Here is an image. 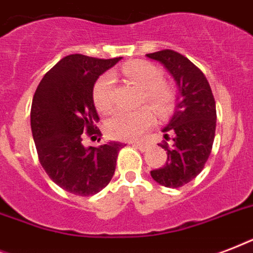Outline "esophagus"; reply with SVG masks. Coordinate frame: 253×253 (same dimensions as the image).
I'll list each match as a JSON object with an SVG mask.
<instances>
[{"label":"esophagus","mask_w":253,"mask_h":253,"mask_svg":"<svg viewBox=\"0 0 253 253\" xmlns=\"http://www.w3.org/2000/svg\"><path fill=\"white\" fill-rule=\"evenodd\" d=\"M132 146H134L135 148H138V150L142 151V152H146V151L148 150V147H150V144H148V143L134 142V143H132Z\"/></svg>","instance_id":"1"}]
</instances>
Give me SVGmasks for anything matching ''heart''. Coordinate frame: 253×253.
Instances as JSON below:
<instances>
[{
  "label": "heart",
  "mask_w": 253,
  "mask_h": 253,
  "mask_svg": "<svg viewBox=\"0 0 253 253\" xmlns=\"http://www.w3.org/2000/svg\"><path fill=\"white\" fill-rule=\"evenodd\" d=\"M121 72L127 80L142 89V101L147 102L155 113L166 117L174 109L176 93L170 84L163 80L162 69L150 61H128ZM113 85L114 77L105 73L93 87V102L97 110L107 113L113 106ZM154 123V115L150 109L142 107L136 111H117L106 123L107 134L111 138L132 140L140 138Z\"/></svg>",
  "instance_id": "1"
}]
</instances>
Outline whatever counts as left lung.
Returning <instances> with one entry per match:
<instances>
[{"instance_id":"1","label":"left lung","mask_w":253,"mask_h":253,"mask_svg":"<svg viewBox=\"0 0 253 253\" xmlns=\"http://www.w3.org/2000/svg\"><path fill=\"white\" fill-rule=\"evenodd\" d=\"M162 63L178 87L176 109L163 128L166 140L160 144L168 159L162 168L151 170L158 184L180 188L196 178L211 152L216 126L215 99L208 79L188 57L172 49L147 53Z\"/></svg>"}]
</instances>
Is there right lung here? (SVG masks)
<instances>
[{
	"label": "right lung",
	"instance_id": "1",
	"mask_svg": "<svg viewBox=\"0 0 253 253\" xmlns=\"http://www.w3.org/2000/svg\"><path fill=\"white\" fill-rule=\"evenodd\" d=\"M122 57H63L38 85L31 105V131L42 167L65 192L89 197L101 192L115 172L123 143L85 147L83 132L101 136L93 86ZM99 140V139H98Z\"/></svg>",
	"mask_w": 253,
	"mask_h": 253
}]
</instances>
